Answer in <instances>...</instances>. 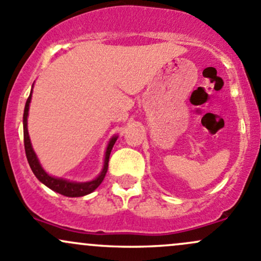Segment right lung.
I'll return each mask as SVG.
<instances>
[{
    "label": "right lung",
    "mask_w": 261,
    "mask_h": 261,
    "mask_svg": "<svg viewBox=\"0 0 261 261\" xmlns=\"http://www.w3.org/2000/svg\"><path fill=\"white\" fill-rule=\"evenodd\" d=\"M31 94H30L29 98H27L26 105H24V111H23V142H24V151H26L27 161H29L32 172H34L35 176H36L41 182L45 184V185L47 186V188H50L51 190L61 194V195L68 196V197H79V196H84V195H87V194L92 193L95 189L98 188V185L102 182V180L105 179V175L106 172H108V167H109L110 153H111L112 147H114L115 142H116L117 136H114V138L110 140L108 149H106V153H105L103 169L102 171H101V174L98 175L95 180L89 181V182H72V181L51 176V175H48L47 172L42 169V166L40 165L36 153H35L34 149H32L31 141H30L29 130H27V116H29V108H30V102H31Z\"/></svg>",
    "instance_id": "obj_1"
}]
</instances>
